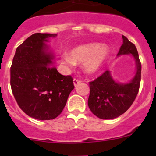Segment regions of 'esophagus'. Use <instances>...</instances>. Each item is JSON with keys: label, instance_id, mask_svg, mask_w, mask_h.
Returning <instances> with one entry per match:
<instances>
[{"label": "esophagus", "instance_id": "obj_1", "mask_svg": "<svg viewBox=\"0 0 156 156\" xmlns=\"http://www.w3.org/2000/svg\"><path fill=\"white\" fill-rule=\"evenodd\" d=\"M81 81H79V80H78V79H75V78L73 80V84H74V86H75V87H76V86H78V84H81Z\"/></svg>", "mask_w": 156, "mask_h": 156}]
</instances>
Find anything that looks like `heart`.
Segmentation results:
<instances>
[{
    "mask_svg": "<svg viewBox=\"0 0 156 156\" xmlns=\"http://www.w3.org/2000/svg\"><path fill=\"white\" fill-rule=\"evenodd\" d=\"M109 53V48L106 45L83 44L69 50V55H62L61 62L68 68H72L76 63H83L86 73L95 74L104 65Z\"/></svg>",
    "mask_w": 156,
    "mask_h": 156,
    "instance_id": "1",
    "label": "heart"
}]
</instances>
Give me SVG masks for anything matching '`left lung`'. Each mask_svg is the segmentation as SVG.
Wrapping results in <instances>:
<instances>
[{
  "instance_id": "left-lung-1",
  "label": "left lung",
  "mask_w": 156,
  "mask_h": 156,
  "mask_svg": "<svg viewBox=\"0 0 156 156\" xmlns=\"http://www.w3.org/2000/svg\"><path fill=\"white\" fill-rule=\"evenodd\" d=\"M117 56L131 55L135 61L136 71L131 80L125 83L113 78L109 70L90 82L88 106L97 117L113 119L125 113L130 108L138 94L141 78V63L137 50L125 36Z\"/></svg>"
}]
</instances>
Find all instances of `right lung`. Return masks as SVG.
I'll use <instances>...</instances> for the list:
<instances>
[{
	"label": "right lung",
	"instance_id": "1",
	"mask_svg": "<svg viewBox=\"0 0 156 156\" xmlns=\"http://www.w3.org/2000/svg\"><path fill=\"white\" fill-rule=\"evenodd\" d=\"M56 36H30L16 48L10 68V85L19 106L38 120L57 117L75 87L72 77L61 75L52 66L55 56L47 43Z\"/></svg>",
	"mask_w": 156,
	"mask_h": 156
}]
</instances>
